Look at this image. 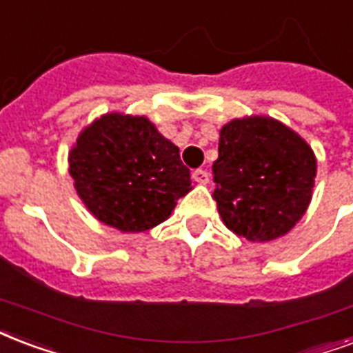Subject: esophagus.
<instances>
[{
    "mask_svg": "<svg viewBox=\"0 0 353 353\" xmlns=\"http://www.w3.org/2000/svg\"><path fill=\"white\" fill-rule=\"evenodd\" d=\"M192 179H194L196 183H200V185H207V183H209V172L198 168V170L192 172Z\"/></svg>",
    "mask_w": 353,
    "mask_h": 353,
    "instance_id": "1",
    "label": "esophagus"
}]
</instances>
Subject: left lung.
I'll list each match as a JSON object with an SVG mask.
<instances>
[{
  "mask_svg": "<svg viewBox=\"0 0 353 353\" xmlns=\"http://www.w3.org/2000/svg\"><path fill=\"white\" fill-rule=\"evenodd\" d=\"M314 176L311 146L274 118H235L220 129L212 198L236 235L268 242L289 233L307 211Z\"/></svg>",
  "mask_w": 353,
  "mask_h": 353,
  "instance_id": "1",
  "label": "left lung"
}]
</instances>
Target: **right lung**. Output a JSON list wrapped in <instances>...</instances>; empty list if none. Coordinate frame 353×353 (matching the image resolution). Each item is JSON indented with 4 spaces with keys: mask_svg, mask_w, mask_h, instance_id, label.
Wrapping results in <instances>:
<instances>
[{
    "mask_svg": "<svg viewBox=\"0 0 353 353\" xmlns=\"http://www.w3.org/2000/svg\"><path fill=\"white\" fill-rule=\"evenodd\" d=\"M70 176L94 219L123 233L165 222L192 190L179 148L146 117L107 112L83 129L68 153Z\"/></svg>",
    "mask_w": 353,
    "mask_h": 353,
    "instance_id": "obj_1",
    "label": "right lung"
}]
</instances>
